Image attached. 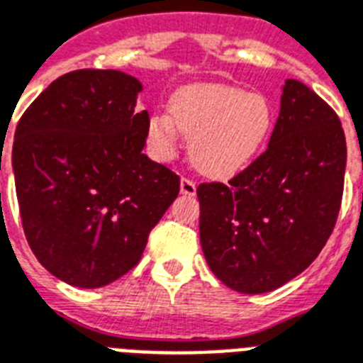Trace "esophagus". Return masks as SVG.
Returning <instances> with one entry per match:
<instances>
[{
  "instance_id": "esophagus-1",
  "label": "esophagus",
  "mask_w": 363,
  "mask_h": 363,
  "mask_svg": "<svg viewBox=\"0 0 363 363\" xmlns=\"http://www.w3.org/2000/svg\"><path fill=\"white\" fill-rule=\"evenodd\" d=\"M179 191H182V193L187 196H195L196 195V184L189 178H182V182H179Z\"/></svg>"
}]
</instances>
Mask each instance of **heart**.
Here are the masks:
<instances>
[{
  "label": "heart",
  "instance_id": "heart-1",
  "mask_svg": "<svg viewBox=\"0 0 363 363\" xmlns=\"http://www.w3.org/2000/svg\"><path fill=\"white\" fill-rule=\"evenodd\" d=\"M272 127L274 106L266 95L228 84H195L174 94L170 116H153L147 138L157 157H170L179 129L200 172L227 178L259 153Z\"/></svg>",
  "mask_w": 363,
  "mask_h": 363
}]
</instances>
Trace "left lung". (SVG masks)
<instances>
[{
  "mask_svg": "<svg viewBox=\"0 0 363 363\" xmlns=\"http://www.w3.org/2000/svg\"><path fill=\"white\" fill-rule=\"evenodd\" d=\"M347 142L337 114L286 80L268 150L228 184H200V245L232 291L279 289L317 259L337 221Z\"/></svg>",
  "mask_w": 363,
  "mask_h": 363,
  "instance_id": "8db88e82",
  "label": "left lung"
}]
</instances>
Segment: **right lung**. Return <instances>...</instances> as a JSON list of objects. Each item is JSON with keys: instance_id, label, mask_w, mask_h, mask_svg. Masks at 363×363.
Segmentation results:
<instances>
[{"instance_id": "1", "label": "right lung", "mask_w": 363, "mask_h": 363, "mask_svg": "<svg viewBox=\"0 0 363 363\" xmlns=\"http://www.w3.org/2000/svg\"><path fill=\"white\" fill-rule=\"evenodd\" d=\"M142 84L112 69L67 72L20 118L13 170L31 251L67 285L99 289L140 260L179 193V176L146 153Z\"/></svg>"}]
</instances>
